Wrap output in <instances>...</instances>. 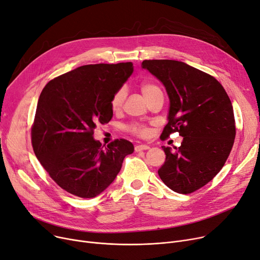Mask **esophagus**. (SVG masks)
Masks as SVG:
<instances>
[{
  "label": "esophagus",
  "instance_id": "34e87169",
  "mask_svg": "<svg viewBox=\"0 0 260 260\" xmlns=\"http://www.w3.org/2000/svg\"><path fill=\"white\" fill-rule=\"evenodd\" d=\"M149 146L146 145V144H139V145H136L135 146V151L136 152H141V151H146V149H148Z\"/></svg>",
  "mask_w": 260,
  "mask_h": 260
}]
</instances>
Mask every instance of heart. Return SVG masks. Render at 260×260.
<instances>
[{
    "label": "heart",
    "mask_w": 260,
    "mask_h": 260,
    "mask_svg": "<svg viewBox=\"0 0 260 260\" xmlns=\"http://www.w3.org/2000/svg\"><path fill=\"white\" fill-rule=\"evenodd\" d=\"M141 91H142L144 97L146 98V100L152 98L153 95H155L157 93H162L160 88L157 85L152 84V83H143L141 85ZM124 99H125V89L121 88L114 94V97L111 102L112 108L114 109V111H118V109L121 108L123 102H124ZM127 128L131 133L137 135V136H141V137L146 136L148 133V128L144 124H141V123H133V124H131Z\"/></svg>",
    "instance_id": "1"
}]
</instances>
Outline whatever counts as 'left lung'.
<instances>
[{
    "label": "left lung",
    "mask_w": 260,
    "mask_h": 260,
    "mask_svg": "<svg viewBox=\"0 0 260 260\" xmlns=\"http://www.w3.org/2000/svg\"><path fill=\"white\" fill-rule=\"evenodd\" d=\"M166 87L170 99L168 124L161 137L179 132V147L162 146L167 157L158 174L172 190L193 193L219 173L233 147L236 128L233 106L214 77L175 60L141 64Z\"/></svg>",
    "instance_id": "left-lung-1"
}]
</instances>
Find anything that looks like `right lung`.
<instances>
[{"instance_id": "1", "label": "right lung", "mask_w": 260, "mask_h": 260, "mask_svg": "<svg viewBox=\"0 0 260 260\" xmlns=\"http://www.w3.org/2000/svg\"><path fill=\"white\" fill-rule=\"evenodd\" d=\"M134 72L132 62L77 67L49 81L41 92L31 143L51 179L81 198L100 195L115 180L134 145L117 139L104 148L97 124L113 117L114 94Z\"/></svg>"}]
</instances>
